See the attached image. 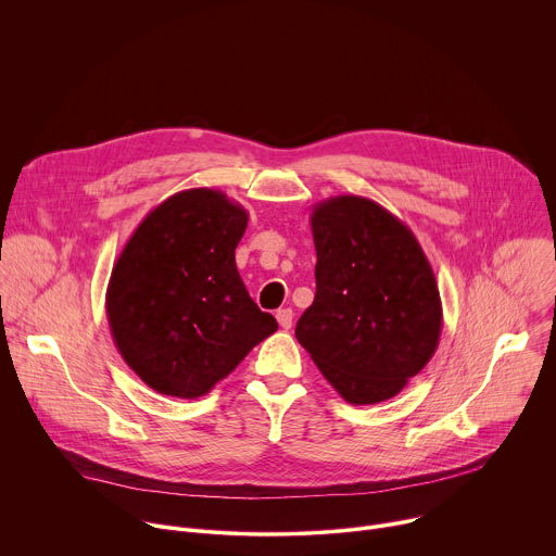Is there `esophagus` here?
Listing matches in <instances>:
<instances>
[{
    "mask_svg": "<svg viewBox=\"0 0 556 556\" xmlns=\"http://www.w3.org/2000/svg\"><path fill=\"white\" fill-rule=\"evenodd\" d=\"M292 319H294V312H292L290 307H281V309L277 312V321H279V326H281L283 330H290V328H292Z\"/></svg>",
    "mask_w": 556,
    "mask_h": 556,
    "instance_id": "esophagus-1",
    "label": "esophagus"
}]
</instances>
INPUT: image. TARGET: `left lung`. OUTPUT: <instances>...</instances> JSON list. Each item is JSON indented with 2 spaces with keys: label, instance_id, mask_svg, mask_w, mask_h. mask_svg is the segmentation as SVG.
I'll list each match as a JSON object with an SVG mask.
<instances>
[{
  "label": "left lung",
  "instance_id": "1",
  "mask_svg": "<svg viewBox=\"0 0 556 556\" xmlns=\"http://www.w3.org/2000/svg\"><path fill=\"white\" fill-rule=\"evenodd\" d=\"M309 226L316 294L294 337L348 403L389 401L438 350L433 268L409 226L374 200L328 198Z\"/></svg>",
  "mask_w": 556,
  "mask_h": 556
}]
</instances>
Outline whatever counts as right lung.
<instances>
[{
	"label": "right lung",
	"instance_id": "obj_1",
	"mask_svg": "<svg viewBox=\"0 0 556 556\" xmlns=\"http://www.w3.org/2000/svg\"><path fill=\"white\" fill-rule=\"evenodd\" d=\"M244 206L215 189L157 204L121 251L105 309L123 361L153 391L200 399L277 330L235 266Z\"/></svg>",
	"mask_w": 556,
	"mask_h": 556
}]
</instances>
